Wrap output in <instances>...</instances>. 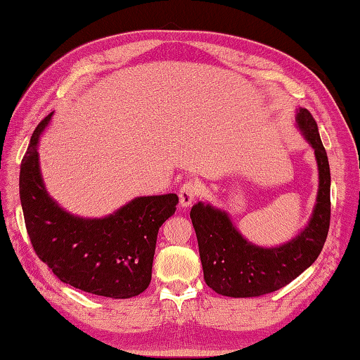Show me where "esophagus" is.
<instances>
[{
    "mask_svg": "<svg viewBox=\"0 0 360 360\" xmlns=\"http://www.w3.org/2000/svg\"><path fill=\"white\" fill-rule=\"evenodd\" d=\"M198 191V184L193 181H187L186 184H182V187L179 188V203L182 208H187V206H191L195 202Z\"/></svg>",
    "mask_w": 360,
    "mask_h": 360,
    "instance_id": "esophagus-1",
    "label": "esophagus"
}]
</instances>
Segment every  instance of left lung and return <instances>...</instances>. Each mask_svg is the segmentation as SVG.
I'll list each match as a JSON object with an SVG mask.
<instances>
[{"label": "left lung", "mask_w": 360, "mask_h": 360, "mask_svg": "<svg viewBox=\"0 0 360 360\" xmlns=\"http://www.w3.org/2000/svg\"><path fill=\"white\" fill-rule=\"evenodd\" d=\"M297 127L314 149L319 188L311 219L290 241L262 248L248 241L227 211L198 202L191 219L197 233L206 284L221 295L245 298L270 294L288 285L318 259L330 225V167L318 124L308 109H297Z\"/></svg>", "instance_id": "8db88e82"}]
</instances>
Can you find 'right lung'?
I'll return each mask as SVG.
<instances>
[{
    "label": "right lung",
    "mask_w": 360,
    "mask_h": 360,
    "mask_svg": "<svg viewBox=\"0 0 360 360\" xmlns=\"http://www.w3.org/2000/svg\"><path fill=\"white\" fill-rule=\"evenodd\" d=\"M51 117L36 127L20 165V203L34 252L72 288L109 298L136 297L150 283L158 229L174 214L178 195L133 198L101 219L70 214L49 197L39 169L38 141Z\"/></svg>",
    "instance_id": "obj_1"
}]
</instances>
